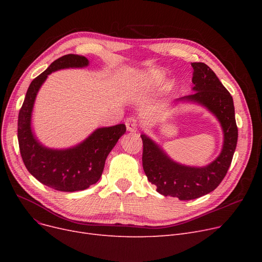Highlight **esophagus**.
Segmentation results:
<instances>
[{"label":"esophagus","instance_id":"obj_1","mask_svg":"<svg viewBox=\"0 0 262 262\" xmlns=\"http://www.w3.org/2000/svg\"><path fill=\"white\" fill-rule=\"evenodd\" d=\"M125 125H126V128L127 130L129 132H136L137 129H138V121H137L135 118L133 117H129L125 120Z\"/></svg>","mask_w":262,"mask_h":262}]
</instances>
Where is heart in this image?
Wrapping results in <instances>:
<instances>
[{
	"label": "heart",
	"instance_id": "b5f03b06",
	"mask_svg": "<svg viewBox=\"0 0 262 262\" xmlns=\"http://www.w3.org/2000/svg\"><path fill=\"white\" fill-rule=\"evenodd\" d=\"M164 78H166V74L163 71L158 70V69H153V70H149L140 77L135 79L129 87L136 92H144L159 87Z\"/></svg>",
	"mask_w": 262,
	"mask_h": 262
}]
</instances>
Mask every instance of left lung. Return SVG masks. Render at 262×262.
<instances>
[{
  "label": "left lung",
  "mask_w": 262,
  "mask_h": 262,
  "mask_svg": "<svg viewBox=\"0 0 262 262\" xmlns=\"http://www.w3.org/2000/svg\"><path fill=\"white\" fill-rule=\"evenodd\" d=\"M193 93L177 102L198 103L207 108L220 122L224 134L223 147L211 163L205 167L184 166L172 160L164 150L144 134L142 166L150 184L164 196L181 201L194 200L213 191L225 177L237 146L238 127L232 96L215 73L204 62H192Z\"/></svg>",
  "instance_id": "left-lung-1"
}]
</instances>
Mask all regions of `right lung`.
<instances>
[{"instance_id": "right-lung-1", "label": "right lung", "mask_w": 262, "mask_h": 262, "mask_svg": "<svg viewBox=\"0 0 262 262\" xmlns=\"http://www.w3.org/2000/svg\"><path fill=\"white\" fill-rule=\"evenodd\" d=\"M89 60L68 54L53 61L27 89L18 118V141L22 160L29 172L52 189L74 192L89 188L101 178L105 161L120 137L126 132L124 124L95 129L79 144L64 149L43 146L32 130V113L37 93L48 75L60 69L84 68Z\"/></svg>"}]
</instances>
